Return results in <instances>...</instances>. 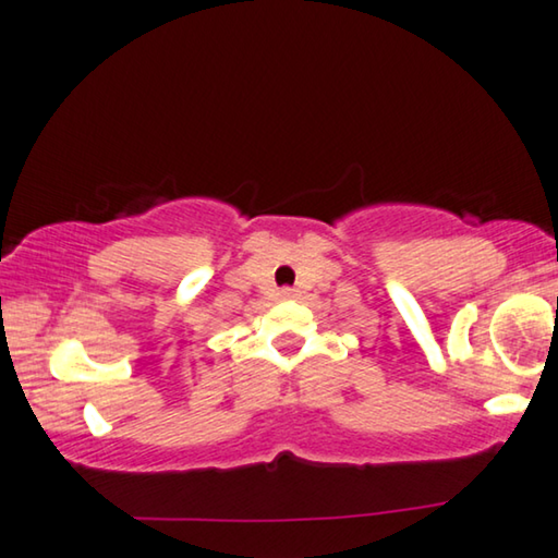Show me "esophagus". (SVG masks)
I'll list each match as a JSON object with an SVG mask.
<instances>
[{
    "label": "esophagus",
    "mask_w": 558,
    "mask_h": 558,
    "mask_svg": "<svg viewBox=\"0 0 558 558\" xmlns=\"http://www.w3.org/2000/svg\"><path fill=\"white\" fill-rule=\"evenodd\" d=\"M278 295H280L282 300H288V298H295V290H293V288H282V290H278Z\"/></svg>",
    "instance_id": "esophagus-1"
}]
</instances>
